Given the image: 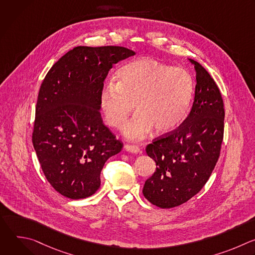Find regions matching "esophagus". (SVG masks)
Here are the masks:
<instances>
[{
	"instance_id": "esophagus-1",
	"label": "esophagus",
	"mask_w": 255,
	"mask_h": 255,
	"mask_svg": "<svg viewBox=\"0 0 255 255\" xmlns=\"http://www.w3.org/2000/svg\"><path fill=\"white\" fill-rule=\"evenodd\" d=\"M125 150L131 152V153H134V154H138V153H141V149L136 146V145H129V144H126L124 146Z\"/></svg>"
}]
</instances>
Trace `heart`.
Here are the masks:
<instances>
[{
  "mask_svg": "<svg viewBox=\"0 0 255 255\" xmlns=\"http://www.w3.org/2000/svg\"><path fill=\"white\" fill-rule=\"evenodd\" d=\"M194 91V80L186 69L142 57L122 65L115 81L105 83L100 107L107 123L121 129L136 106L137 113L123 134L138 141L153 128L159 133L176 128L189 112Z\"/></svg>",
  "mask_w": 255,
  "mask_h": 255,
  "instance_id": "heart-1",
  "label": "heart"
}]
</instances>
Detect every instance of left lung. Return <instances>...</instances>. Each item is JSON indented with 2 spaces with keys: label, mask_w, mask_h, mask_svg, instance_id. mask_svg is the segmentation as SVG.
<instances>
[{
  "label": "left lung",
  "mask_w": 255,
  "mask_h": 255,
  "mask_svg": "<svg viewBox=\"0 0 255 255\" xmlns=\"http://www.w3.org/2000/svg\"><path fill=\"white\" fill-rule=\"evenodd\" d=\"M189 60L197 81L191 112L176 129L146 147L156 170L145 181L142 193L162 209L184 204L202 190L219 158L223 141L221 93L209 72L198 61Z\"/></svg>",
  "instance_id": "left-lung-1"
}]
</instances>
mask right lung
Returning <instances> with one entry per match:
<instances>
[{
  "label": "right lung",
  "instance_id": "add662e5",
  "mask_svg": "<svg viewBox=\"0 0 255 255\" xmlns=\"http://www.w3.org/2000/svg\"><path fill=\"white\" fill-rule=\"evenodd\" d=\"M134 54L121 46H78L52 65L41 84L32 142L49 184L66 198L95 194L105 162L122 150L123 143L103 122L100 93L113 65Z\"/></svg>",
  "mask_w": 255,
  "mask_h": 255
}]
</instances>
